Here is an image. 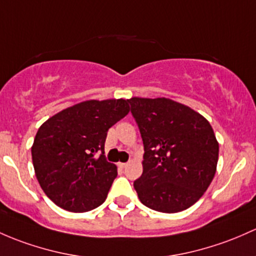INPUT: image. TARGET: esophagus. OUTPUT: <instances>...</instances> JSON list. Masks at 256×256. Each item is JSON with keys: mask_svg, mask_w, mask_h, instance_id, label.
<instances>
[{"mask_svg": "<svg viewBox=\"0 0 256 256\" xmlns=\"http://www.w3.org/2000/svg\"><path fill=\"white\" fill-rule=\"evenodd\" d=\"M119 166L120 168H126V166H128V163H119Z\"/></svg>", "mask_w": 256, "mask_h": 256, "instance_id": "34e87169", "label": "esophagus"}]
</instances>
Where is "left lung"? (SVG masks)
Wrapping results in <instances>:
<instances>
[{"label": "left lung", "mask_w": 256, "mask_h": 256, "mask_svg": "<svg viewBox=\"0 0 256 256\" xmlns=\"http://www.w3.org/2000/svg\"><path fill=\"white\" fill-rule=\"evenodd\" d=\"M144 141V173L134 182L144 206L164 212L192 206L211 184L218 142L202 115L166 98H131Z\"/></svg>", "instance_id": "1"}]
</instances>
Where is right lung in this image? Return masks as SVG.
Masks as SVG:
<instances>
[{"instance_id":"1","label":"right lung","mask_w":256,"mask_h":256,"mask_svg":"<svg viewBox=\"0 0 256 256\" xmlns=\"http://www.w3.org/2000/svg\"><path fill=\"white\" fill-rule=\"evenodd\" d=\"M128 112L125 99L87 100L40 126L32 158L38 182L54 204L87 212L106 201L118 169L106 160L104 144L108 130Z\"/></svg>"}]
</instances>
